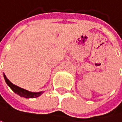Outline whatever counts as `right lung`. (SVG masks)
Listing matches in <instances>:
<instances>
[{
  "mask_svg": "<svg viewBox=\"0 0 122 122\" xmlns=\"http://www.w3.org/2000/svg\"><path fill=\"white\" fill-rule=\"evenodd\" d=\"M4 76L5 81L6 83L7 84V85L16 94H17L18 95H19L20 97H24V98H26V99H32V98H37L39 96L41 95V94L44 92H29L26 90H24L23 88H21L15 85H14L13 83H11L6 77V76L3 74Z\"/></svg>",
  "mask_w": 122,
  "mask_h": 122,
  "instance_id": "obj_1",
  "label": "right lung"
}]
</instances>
